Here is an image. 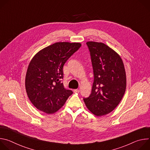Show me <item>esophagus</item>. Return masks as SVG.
<instances>
[{"label": "esophagus", "mask_w": 150, "mask_h": 150, "mask_svg": "<svg viewBox=\"0 0 150 150\" xmlns=\"http://www.w3.org/2000/svg\"><path fill=\"white\" fill-rule=\"evenodd\" d=\"M74 92L75 93H79V90H78V89H75V90H74Z\"/></svg>", "instance_id": "esophagus-1"}]
</instances>
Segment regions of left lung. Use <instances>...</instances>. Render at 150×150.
<instances>
[{"label":"left lung","mask_w":150,"mask_h":150,"mask_svg":"<svg viewBox=\"0 0 150 150\" xmlns=\"http://www.w3.org/2000/svg\"><path fill=\"white\" fill-rule=\"evenodd\" d=\"M94 79L89 97L83 98L87 109L101 116L112 112L122 99L126 87L123 62L119 54L101 42L88 41Z\"/></svg>","instance_id":"1"}]
</instances>
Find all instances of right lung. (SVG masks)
<instances>
[{
  "instance_id": "right-lung-1",
  "label": "right lung",
  "mask_w": 150,
  "mask_h": 150,
  "mask_svg": "<svg viewBox=\"0 0 150 150\" xmlns=\"http://www.w3.org/2000/svg\"><path fill=\"white\" fill-rule=\"evenodd\" d=\"M81 46L79 42H57L37 53L31 60L25 76L28 97L35 108L47 114L59 110L72 95L63 87V67Z\"/></svg>"
}]
</instances>
